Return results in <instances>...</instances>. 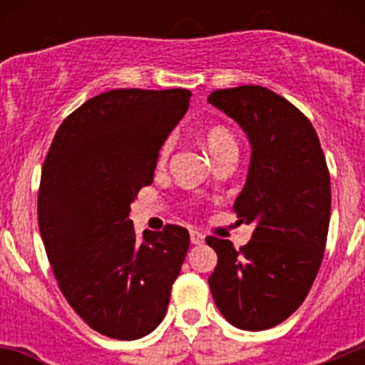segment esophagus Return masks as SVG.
I'll return each instance as SVG.
<instances>
[{"instance_id": "34e87169", "label": "esophagus", "mask_w": 365, "mask_h": 365, "mask_svg": "<svg viewBox=\"0 0 365 365\" xmlns=\"http://www.w3.org/2000/svg\"><path fill=\"white\" fill-rule=\"evenodd\" d=\"M190 241H192V245H202L205 243V235L197 230H190Z\"/></svg>"}]
</instances>
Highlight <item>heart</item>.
<instances>
[{
	"mask_svg": "<svg viewBox=\"0 0 365 365\" xmlns=\"http://www.w3.org/2000/svg\"><path fill=\"white\" fill-rule=\"evenodd\" d=\"M205 146L212 157L217 153H221V151H225V150H237V146H235L234 135H232L227 128H222V125H214V128H210V130L206 131ZM172 148H173L172 138H168L159 151V164L166 163L168 155H170Z\"/></svg>",
	"mask_w": 365,
	"mask_h": 365,
	"instance_id": "heart-1",
	"label": "heart"
}]
</instances>
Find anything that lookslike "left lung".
<instances>
[{"label": "left lung", "mask_w": 365, "mask_h": 365, "mask_svg": "<svg viewBox=\"0 0 365 365\" xmlns=\"http://www.w3.org/2000/svg\"><path fill=\"white\" fill-rule=\"evenodd\" d=\"M208 104L237 122L250 143L234 212L254 227L241 250L206 237L217 254L208 285L234 327L263 331L302 305L320 269L331 217L327 164L309 118L267 87L217 89Z\"/></svg>", "instance_id": "left-lung-1"}]
</instances>
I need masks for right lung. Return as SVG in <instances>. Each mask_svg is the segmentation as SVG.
<instances>
[{
	"instance_id": "add662e5",
	"label": "right lung",
	"mask_w": 365,
	"mask_h": 365,
	"mask_svg": "<svg viewBox=\"0 0 365 365\" xmlns=\"http://www.w3.org/2000/svg\"><path fill=\"white\" fill-rule=\"evenodd\" d=\"M188 89H115L62 122L41 170L38 222L53 272L96 333L137 340L163 322L190 247L166 225L137 237L138 190L153 182L164 140L188 111Z\"/></svg>"
}]
</instances>
